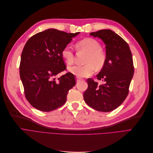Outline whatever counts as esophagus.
I'll list each match as a JSON object with an SVG mask.
<instances>
[{"mask_svg":"<svg viewBox=\"0 0 153 153\" xmlns=\"http://www.w3.org/2000/svg\"><path fill=\"white\" fill-rule=\"evenodd\" d=\"M82 80V78H78V77H77L76 78V82L78 83V82H80Z\"/></svg>","mask_w":153,"mask_h":153,"instance_id":"34e87169","label":"esophagus"}]
</instances>
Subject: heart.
Returning a JSON list of instances; mask_svg holds the SVG:
<instances>
[{
	"label": "heart",
	"mask_w": 153,
	"mask_h": 153,
	"mask_svg": "<svg viewBox=\"0 0 153 153\" xmlns=\"http://www.w3.org/2000/svg\"><path fill=\"white\" fill-rule=\"evenodd\" d=\"M75 47L78 50L85 51L87 53L83 65H75L69 68L73 74L78 77H88L94 72V68L101 70L105 65L106 55L101 48L100 43L95 39L87 37L76 42ZM62 56L68 65L74 62V54L70 47H65L62 51Z\"/></svg>",
	"instance_id": "1"
}]
</instances>
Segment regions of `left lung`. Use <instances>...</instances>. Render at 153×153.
<instances>
[{"label":"left lung","mask_w":153,"mask_h":153,"mask_svg":"<svg viewBox=\"0 0 153 153\" xmlns=\"http://www.w3.org/2000/svg\"><path fill=\"white\" fill-rule=\"evenodd\" d=\"M90 35L99 37L106 45V61L97 77L100 85L87 79L88 88L83 94L86 103L98 111L110 112L120 106L127 97L134 74L132 53L128 43L111 30H100Z\"/></svg>","instance_id":"1"}]
</instances>
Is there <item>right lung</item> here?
Instances as JSON below:
<instances>
[{
	"instance_id": "add662e5",
	"label": "right lung",
	"mask_w": 153,
	"mask_h": 153,
	"mask_svg": "<svg viewBox=\"0 0 153 153\" xmlns=\"http://www.w3.org/2000/svg\"><path fill=\"white\" fill-rule=\"evenodd\" d=\"M79 32L68 33L51 28L28 40L21 54L20 76L25 96L37 110L48 112L66 102L68 91L76 84L70 72L55 79L66 70L62 51Z\"/></svg>"
}]
</instances>
